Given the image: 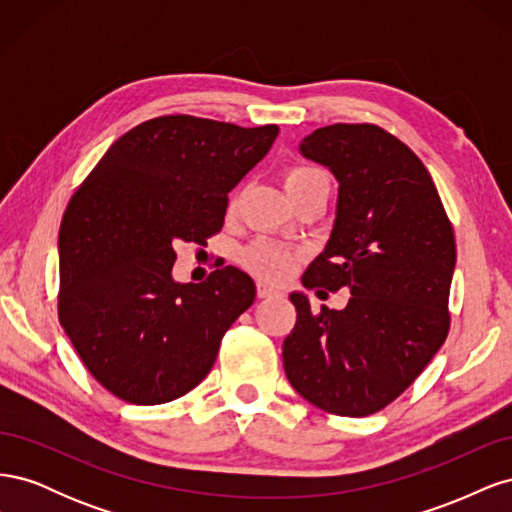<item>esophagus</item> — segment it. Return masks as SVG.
Masks as SVG:
<instances>
[{"instance_id": "1", "label": "esophagus", "mask_w": 512, "mask_h": 512, "mask_svg": "<svg viewBox=\"0 0 512 512\" xmlns=\"http://www.w3.org/2000/svg\"><path fill=\"white\" fill-rule=\"evenodd\" d=\"M256 292H258V297L260 299H271V297H280V290L277 288H273V286H269V284H265V282H258L256 284Z\"/></svg>"}]
</instances>
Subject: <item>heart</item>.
I'll return each instance as SVG.
<instances>
[{
	"label": "heart",
	"instance_id": "heart-1",
	"mask_svg": "<svg viewBox=\"0 0 512 512\" xmlns=\"http://www.w3.org/2000/svg\"><path fill=\"white\" fill-rule=\"evenodd\" d=\"M284 188L288 196H299L314 190H329L331 181L327 173L314 166H292L284 175ZM243 265L254 271L256 275L265 277L271 282H280L290 275V271L297 267L301 254L292 247H286L271 239H256L250 243L241 254Z\"/></svg>",
	"mask_w": 512,
	"mask_h": 512
}]
</instances>
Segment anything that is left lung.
<instances>
[{"instance_id":"left-lung-1","label":"left lung","mask_w":512,"mask_h":512,"mask_svg":"<svg viewBox=\"0 0 512 512\" xmlns=\"http://www.w3.org/2000/svg\"><path fill=\"white\" fill-rule=\"evenodd\" d=\"M299 151L339 183L331 237L301 282L348 288L350 301L314 314L303 292L290 294L297 324L284 339V369L316 408L367 416L404 393L444 344L453 226L423 162L378 126L318 128Z\"/></svg>"}]
</instances>
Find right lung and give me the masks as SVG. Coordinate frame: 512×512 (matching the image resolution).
Segmentation results:
<instances>
[{
  "mask_svg": "<svg viewBox=\"0 0 512 512\" xmlns=\"http://www.w3.org/2000/svg\"><path fill=\"white\" fill-rule=\"evenodd\" d=\"M277 126L164 115L111 145L59 228V322L106 391L138 406L200 384L224 333L254 303L252 277L173 280L177 241L222 230L228 192L267 156Z\"/></svg>",
  "mask_w": 512,
  "mask_h": 512,
  "instance_id": "right-lung-1",
  "label": "right lung"
}]
</instances>
